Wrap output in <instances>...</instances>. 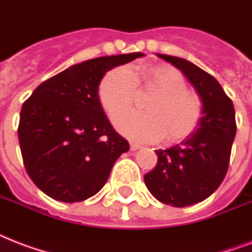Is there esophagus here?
Masks as SVG:
<instances>
[{
	"label": "esophagus",
	"instance_id": "34e87169",
	"mask_svg": "<svg viewBox=\"0 0 252 252\" xmlns=\"http://www.w3.org/2000/svg\"><path fill=\"white\" fill-rule=\"evenodd\" d=\"M129 146H130V150H138L140 148H141V145H140L138 142H133V141L129 142Z\"/></svg>",
	"mask_w": 252,
	"mask_h": 252
}]
</instances>
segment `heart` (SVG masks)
<instances>
[{"instance_id": "1", "label": "heart", "mask_w": 252, "mask_h": 252, "mask_svg": "<svg viewBox=\"0 0 252 252\" xmlns=\"http://www.w3.org/2000/svg\"><path fill=\"white\" fill-rule=\"evenodd\" d=\"M134 86L154 91L144 103L146 111L122 110L133 102ZM98 98L110 116L123 111L114 118L116 129L140 141H182L195 132L203 116V99L188 90L183 74L170 65L112 69L99 82Z\"/></svg>"}]
</instances>
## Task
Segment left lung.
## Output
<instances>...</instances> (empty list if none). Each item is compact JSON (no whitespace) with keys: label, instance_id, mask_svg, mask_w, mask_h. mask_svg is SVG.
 Wrapping results in <instances>:
<instances>
[{"label":"left lung","instance_id":"1","mask_svg":"<svg viewBox=\"0 0 252 252\" xmlns=\"http://www.w3.org/2000/svg\"><path fill=\"white\" fill-rule=\"evenodd\" d=\"M158 56L180 69L203 99L197 130L179 145L156 150L157 165L144 176L156 199L183 208L205 200L222 183L237 132L235 111L231 99L209 73L184 59Z\"/></svg>","mask_w":252,"mask_h":252}]
</instances>
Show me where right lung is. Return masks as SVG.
Wrapping results in <instances>:
<instances>
[{
  "instance_id": "right-lung-1",
  "label": "right lung",
  "mask_w": 252,
  "mask_h": 252,
  "mask_svg": "<svg viewBox=\"0 0 252 252\" xmlns=\"http://www.w3.org/2000/svg\"><path fill=\"white\" fill-rule=\"evenodd\" d=\"M144 56H103L51 77L23 103L18 137L26 171L45 195L84 201L102 189L129 144L112 128L98 98L103 76Z\"/></svg>"
}]
</instances>
